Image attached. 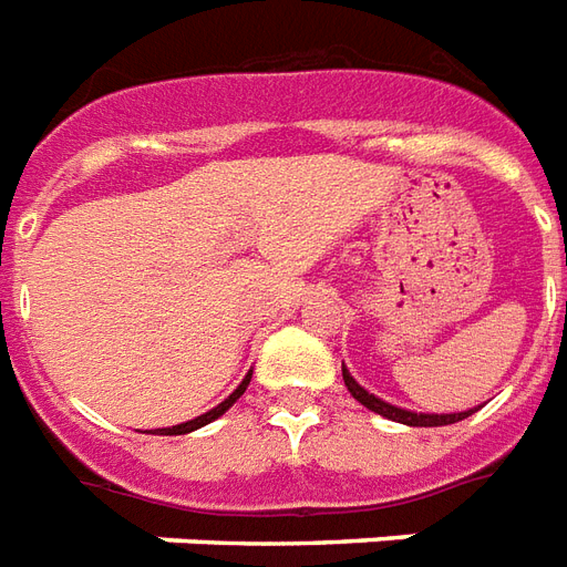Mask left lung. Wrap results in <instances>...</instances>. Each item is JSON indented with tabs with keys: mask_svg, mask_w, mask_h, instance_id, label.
Listing matches in <instances>:
<instances>
[{
	"mask_svg": "<svg viewBox=\"0 0 567 567\" xmlns=\"http://www.w3.org/2000/svg\"><path fill=\"white\" fill-rule=\"evenodd\" d=\"M342 379H346L348 393H351V396H354L360 405H367L369 412L381 414V417H388V421L405 423V426H447V423L463 421V417H468V414H475L477 409H481V405H477V409H468V412H456V414H417V412H409V409H396V405H390V402L379 400L375 393L363 390L346 367H342Z\"/></svg>",
	"mask_w": 567,
	"mask_h": 567,
	"instance_id": "8db88e82",
	"label": "left lung"
}]
</instances>
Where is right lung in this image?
Listing matches in <instances>:
<instances>
[{
  "label": "right lung",
  "mask_w": 567,
  "mask_h": 567,
  "mask_svg": "<svg viewBox=\"0 0 567 567\" xmlns=\"http://www.w3.org/2000/svg\"><path fill=\"white\" fill-rule=\"evenodd\" d=\"M249 379H251V372H249V375H246V379L240 381V388L234 390L228 400L219 402L216 409H209L207 414H200V417H195V421L177 423V426H165V430H155V435H186V433H192V430H200V426H207V423H213V421H216V417H221V414L228 412L234 402L240 400L243 393H246V388H249Z\"/></svg>",
  "instance_id": "1"
}]
</instances>
